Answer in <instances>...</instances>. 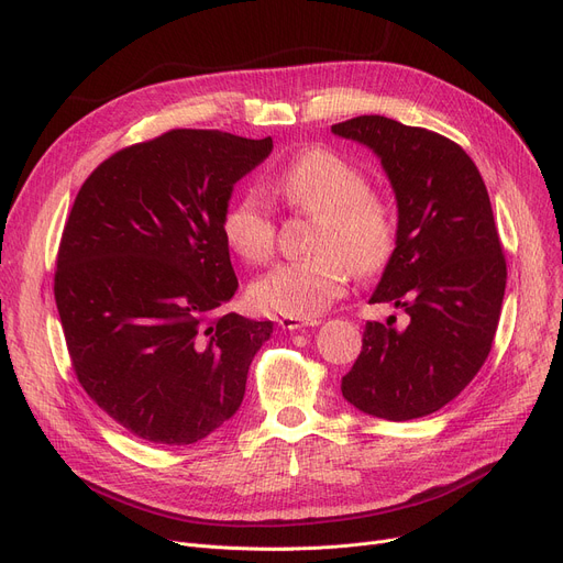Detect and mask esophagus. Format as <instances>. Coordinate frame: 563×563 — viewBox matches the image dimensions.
Returning a JSON list of instances; mask_svg holds the SVG:
<instances>
[{
  "instance_id": "34e87169",
  "label": "esophagus",
  "mask_w": 563,
  "mask_h": 563,
  "mask_svg": "<svg viewBox=\"0 0 563 563\" xmlns=\"http://www.w3.org/2000/svg\"><path fill=\"white\" fill-rule=\"evenodd\" d=\"M280 327L283 329H287V331H301V329H310V327H317L319 323V319H306V317H283L280 321Z\"/></svg>"
}]
</instances>
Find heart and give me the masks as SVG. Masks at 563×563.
I'll list each match as a JSON object with an SVG mask.
<instances>
[{"label":"heart","mask_w":563,"mask_h":563,"mask_svg":"<svg viewBox=\"0 0 563 563\" xmlns=\"http://www.w3.org/2000/svg\"><path fill=\"white\" fill-rule=\"evenodd\" d=\"M272 194L289 210L317 219L308 242L310 257L291 260L260 276L249 297L260 312L312 317L329 308L346 287L349 274L376 276L395 257L399 214L388 196L367 187V175L331 147H310L274 177ZM228 249L249 264L276 251L272 205L246 191L221 219Z\"/></svg>","instance_id":"b5f03b06"}]
</instances>
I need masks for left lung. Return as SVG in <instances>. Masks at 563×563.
<instances>
[{"label": "left lung", "instance_id": "8db88e82", "mask_svg": "<svg viewBox=\"0 0 563 563\" xmlns=\"http://www.w3.org/2000/svg\"><path fill=\"white\" fill-rule=\"evenodd\" d=\"M380 157L399 207V244L369 303H395L404 331L367 321L363 351L342 376L349 404L406 422L456 399L486 363L507 287L486 185L463 147L386 115L331 128Z\"/></svg>", "mask_w": 563, "mask_h": 563}]
</instances>
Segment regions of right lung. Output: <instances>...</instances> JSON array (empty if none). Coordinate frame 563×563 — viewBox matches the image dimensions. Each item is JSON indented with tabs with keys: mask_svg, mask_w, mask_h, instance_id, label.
<instances>
[{
	"mask_svg": "<svg viewBox=\"0 0 563 563\" xmlns=\"http://www.w3.org/2000/svg\"><path fill=\"white\" fill-rule=\"evenodd\" d=\"M272 145L168 130L104 159L73 202L54 269L70 365L136 438L191 445L244 399L274 323L223 312L240 283L221 219L232 185Z\"/></svg>",
	"mask_w": 563,
	"mask_h": 563,
	"instance_id": "add662e5",
	"label": "right lung"
}]
</instances>
